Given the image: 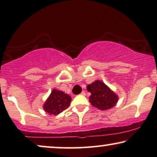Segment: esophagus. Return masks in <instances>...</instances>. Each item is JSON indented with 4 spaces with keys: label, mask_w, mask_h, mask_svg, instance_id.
I'll return each instance as SVG.
<instances>
[{
    "label": "esophagus",
    "mask_w": 157,
    "mask_h": 157,
    "mask_svg": "<svg viewBox=\"0 0 157 157\" xmlns=\"http://www.w3.org/2000/svg\"><path fill=\"white\" fill-rule=\"evenodd\" d=\"M85 94H86V93H85V92H84V91H82V93H80V95H85Z\"/></svg>",
    "instance_id": "esophagus-1"
}]
</instances>
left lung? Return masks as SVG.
<instances>
[{"label":"left lung","mask_w":157,"mask_h":157,"mask_svg":"<svg viewBox=\"0 0 157 157\" xmlns=\"http://www.w3.org/2000/svg\"><path fill=\"white\" fill-rule=\"evenodd\" d=\"M87 90L91 93L90 102L94 107L105 110L116 105L118 99V96L103 82L96 80L87 85Z\"/></svg>","instance_id":"8db88e82"}]
</instances>
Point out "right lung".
Here are the masks:
<instances>
[{
    "instance_id": "obj_1",
    "label": "right lung",
    "mask_w": 157,
    "mask_h": 157,
    "mask_svg": "<svg viewBox=\"0 0 157 157\" xmlns=\"http://www.w3.org/2000/svg\"><path fill=\"white\" fill-rule=\"evenodd\" d=\"M72 98L63 92L53 90L44 105V109L51 115H58L66 110L70 105Z\"/></svg>"
}]
</instances>
